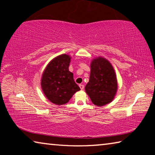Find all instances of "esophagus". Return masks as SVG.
<instances>
[{"label": "esophagus", "mask_w": 155, "mask_h": 155, "mask_svg": "<svg viewBox=\"0 0 155 155\" xmlns=\"http://www.w3.org/2000/svg\"><path fill=\"white\" fill-rule=\"evenodd\" d=\"M79 87L81 88V90H83V89H84V85H83V84H80Z\"/></svg>", "instance_id": "34e87169"}]
</instances>
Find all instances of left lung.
<instances>
[{
  "label": "left lung",
  "mask_w": 155,
  "mask_h": 155,
  "mask_svg": "<svg viewBox=\"0 0 155 155\" xmlns=\"http://www.w3.org/2000/svg\"><path fill=\"white\" fill-rule=\"evenodd\" d=\"M117 83L111 64L103 57L94 59L91 64L90 77L85 91L96 106H103L113 101Z\"/></svg>",
  "instance_id": "1"
}]
</instances>
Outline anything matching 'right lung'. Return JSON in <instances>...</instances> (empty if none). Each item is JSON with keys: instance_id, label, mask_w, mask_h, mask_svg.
<instances>
[{"instance_id": "right-lung-1", "label": "right lung", "mask_w": 155, "mask_h": 155, "mask_svg": "<svg viewBox=\"0 0 155 155\" xmlns=\"http://www.w3.org/2000/svg\"><path fill=\"white\" fill-rule=\"evenodd\" d=\"M70 59L65 54L55 57L47 65L41 77V88L46 98L58 105L66 104L80 90L68 70Z\"/></svg>"}]
</instances>
